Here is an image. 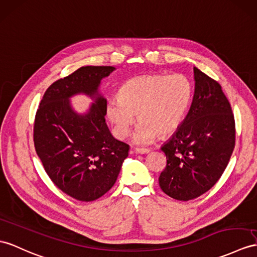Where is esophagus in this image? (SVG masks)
Returning a JSON list of instances; mask_svg holds the SVG:
<instances>
[{
    "instance_id": "1",
    "label": "esophagus",
    "mask_w": 257,
    "mask_h": 257,
    "mask_svg": "<svg viewBox=\"0 0 257 257\" xmlns=\"http://www.w3.org/2000/svg\"><path fill=\"white\" fill-rule=\"evenodd\" d=\"M149 152H150V149H148V148H136V149H134V153L142 154V155L148 154Z\"/></svg>"
}]
</instances>
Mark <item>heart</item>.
Wrapping results in <instances>:
<instances>
[{"label":"heart","instance_id":"obj_1","mask_svg":"<svg viewBox=\"0 0 257 257\" xmlns=\"http://www.w3.org/2000/svg\"><path fill=\"white\" fill-rule=\"evenodd\" d=\"M193 86L184 75L149 74L125 81L120 97L107 103V116L115 135L124 139L137 118L141 123L133 135L137 145L152 143L156 136L176 133L190 109Z\"/></svg>","mask_w":257,"mask_h":257}]
</instances>
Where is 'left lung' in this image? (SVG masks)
<instances>
[{
	"label": "left lung",
	"instance_id": "left-lung-1",
	"mask_svg": "<svg viewBox=\"0 0 257 257\" xmlns=\"http://www.w3.org/2000/svg\"><path fill=\"white\" fill-rule=\"evenodd\" d=\"M194 79L189 113L161 147L167 166L159 185L178 201H190L210 190L227 168L235 145L234 116L221 86L197 67Z\"/></svg>",
	"mask_w": 257,
	"mask_h": 257
}]
</instances>
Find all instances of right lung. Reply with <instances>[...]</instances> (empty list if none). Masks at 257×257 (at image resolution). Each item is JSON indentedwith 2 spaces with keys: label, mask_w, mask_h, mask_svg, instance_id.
<instances>
[{
  "label": "right lung",
  "mask_w": 257,
  "mask_h": 257,
  "mask_svg": "<svg viewBox=\"0 0 257 257\" xmlns=\"http://www.w3.org/2000/svg\"><path fill=\"white\" fill-rule=\"evenodd\" d=\"M113 66H83L49 87L37 110L34 142L52 182L67 195L91 202L114 185L127 144L115 140L105 123L107 99L99 93ZM84 93L94 99L86 114H77L69 98Z\"/></svg>",
  "instance_id": "1"
}]
</instances>
